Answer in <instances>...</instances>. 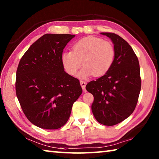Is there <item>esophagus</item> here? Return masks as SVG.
<instances>
[{
    "instance_id": "34e87169",
    "label": "esophagus",
    "mask_w": 159,
    "mask_h": 159,
    "mask_svg": "<svg viewBox=\"0 0 159 159\" xmlns=\"http://www.w3.org/2000/svg\"><path fill=\"white\" fill-rule=\"evenodd\" d=\"M80 85H81V87H82L83 90L85 91V86H86L87 83L85 81H84V80H80Z\"/></svg>"
}]
</instances>
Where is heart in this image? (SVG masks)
Masks as SVG:
<instances>
[{
    "instance_id": "b5f03b06",
    "label": "heart",
    "mask_w": 159,
    "mask_h": 159,
    "mask_svg": "<svg viewBox=\"0 0 159 159\" xmlns=\"http://www.w3.org/2000/svg\"><path fill=\"white\" fill-rule=\"evenodd\" d=\"M116 50L112 43L97 37L89 36L74 43L72 52H64L61 63L66 72L74 76L82 66L84 68L78 74L80 79H87L92 75L102 76L112 66Z\"/></svg>"
}]
</instances>
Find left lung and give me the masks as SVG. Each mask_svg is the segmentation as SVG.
Instances as JSON below:
<instances>
[{"instance_id": "1", "label": "left lung", "mask_w": 159, "mask_h": 159, "mask_svg": "<svg viewBox=\"0 0 159 159\" xmlns=\"http://www.w3.org/2000/svg\"><path fill=\"white\" fill-rule=\"evenodd\" d=\"M114 44L116 56L110 70L86 89L93 96L92 111L96 120L113 126L126 120L135 109L141 91L139 60L128 43L113 33H101Z\"/></svg>"}]
</instances>
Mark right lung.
<instances>
[{
    "label": "right lung",
    "instance_id": "1",
    "mask_svg": "<svg viewBox=\"0 0 159 159\" xmlns=\"http://www.w3.org/2000/svg\"><path fill=\"white\" fill-rule=\"evenodd\" d=\"M74 37L43 35L20 61L16 96L26 117L36 126L49 130L62 127L81 95L79 80L66 73L61 63L63 49Z\"/></svg>",
    "mask_w": 159,
    "mask_h": 159
}]
</instances>
